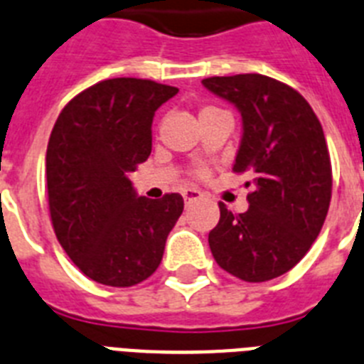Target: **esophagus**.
<instances>
[{"mask_svg": "<svg viewBox=\"0 0 364 364\" xmlns=\"http://www.w3.org/2000/svg\"><path fill=\"white\" fill-rule=\"evenodd\" d=\"M203 196L200 191H196V188H187V191H183V200H185V203L187 205H191L192 201L200 200V198Z\"/></svg>", "mask_w": 364, "mask_h": 364, "instance_id": "34e87169", "label": "esophagus"}]
</instances>
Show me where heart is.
Segmentation results:
<instances>
[{
  "mask_svg": "<svg viewBox=\"0 0 364 364\" xmlns=\"http://www.w3.org/2000/svg\"><path fill=\"white\" fill-rule=\"evenodd\" d=\"M222 111V109H218V107L215 105H205V107H201V111H200V116H205V114H210V112H218ZM207 168H198L196 170V176L198 177H207Z\"/></svg>",
  "mask_w": 364,
  "mask_h": 364,
  "instance_id": "b5f03b06",
  "label": "heart"
}]
</instances>
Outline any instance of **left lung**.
I'll return each instance as SVG.
<instances>
[{
    "instance_id": "obj_1",
    "label": "left lung",
    "mask_w": 364,
    "mask_h": 364,
    "mask_svg": "<svg viewBox=\"0 0 364 364\" xmlns=\"http://www.w3.org/2000/svg\"><path fill=\"white\" fill-rule=\"evenodd\" d=\"M201 83L242 116L235 173H250V209L224 203L209 233L213 257L250 283L291 270L318 237L331 201V161L322 125L298 90L261 73L207 77Z\"/></svg>"
}]
</instances>
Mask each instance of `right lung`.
I'll return each mask as SVG.
<instances>
[{"label": "right lung", "instance_id": "right-lung-1", "mask_svg": "<svg viewBox=\"0 0 364 364\" xmlns=\"http://www.w3.org/2000/svg\"><path fill=\"white\" fill-rule=\"evenodd\" d=\"M176 87L116 77L66 103L48 142V203L57 240L90 279L133 287L161 264L181 194L136 198L129 173L151 154V122Z\"/></svg>", "mask_w": 364, "mask_h": 364}]
</instances>
